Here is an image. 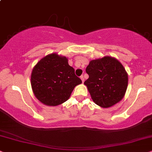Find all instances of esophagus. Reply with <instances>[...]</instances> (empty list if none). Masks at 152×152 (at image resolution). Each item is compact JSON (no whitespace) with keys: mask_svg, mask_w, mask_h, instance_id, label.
I'll use <instances>...</instances> for the list:
<instances>
[{"mask_svg":"<svg viewBox=\"0 0 152 152\" xmlns=\"http://www.w3.org/2000/svg\"><path fill=\"white\" fill-rule=\"evenodd\" d=\"M80 79H81V80H82V82H83V83L84 82V80H85V79H84L83 76H80Z\"/></svg>","mask_w":152,"mask_h":152,"instance_id":"34e87169","label":"esophagus"}]
</instances>
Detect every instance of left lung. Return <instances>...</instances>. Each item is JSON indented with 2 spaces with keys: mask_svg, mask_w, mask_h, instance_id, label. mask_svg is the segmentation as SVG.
<instances>
[{
  "mask_svg": "<svg viewBox=\"0 0 152 152\" xmlns=\"http://www.w3.org/2000/svg\"><path fill=\"white\" fill-rule=\"evenodd\" d=\"M86 72L89 78L84 82L96 104L108 108L124 97L128 74L116 59L104 57L90 61Z\"/></svg>",
  "mask_w": 152,
  "mask_h": 152,
  "instance_id": "8db88e82",
  "label": "left lung"
}]
</instances>
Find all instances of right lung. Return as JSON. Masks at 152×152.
Listing matches in <instances>:
<instances>
[{
  "label": "right lung",
  "instance_id": "right-lung-1",
  "mask_svg": "<svg viewBox=\"0 0 152 152\" xmlns=\"http://www.w3.org/2000/svg\"><path fill=\"white\" fill-rule=\"evenodd\" d=\"M82 83L69 65L66 57L55 53L41 59L34 66L31 84L38 100L48 106H57L69 98L73 90Z\"/></svg>",
  "mask_w": 152,
  "mask_h": 152
}]
</instances>
